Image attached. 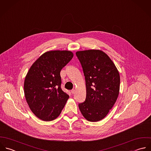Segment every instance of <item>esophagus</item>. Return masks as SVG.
Here are the masks:
<instances>
[{
	"label": "esophagus",
	"instance_id": "34e87169",
	"mask_svg": "<svg viewBox=\"0 0 151 151\" xmlns=\"http://www.w3.org/2000/svg\"><path fill=\"white\" fill-rule=\"evenodd\" d=\"M71 93H72V94H75V93H76V90H75L74 89H73V90H71Z\"/></svg>",
	"mask_w": 151,
	"mask_h": 151
}]
</instances>
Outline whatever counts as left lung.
<instances>
[{"label":"left lung","mask_w":151,"mask_h":151,"mask_svg":"<svg viewBox=\"0 0 151 151\" xmlns=\"http://www.w3.org/2000/svg\"><path fill=\"white\" fill-rule=\"evenodd\" d=\"M83 68L86 99L78 104L84 117L97 122L106 116L117 100L120 86L119 72L110 58L99 50L76 53Z\"/></svg>","instance_id":"left-lung-1"}]
</instances>
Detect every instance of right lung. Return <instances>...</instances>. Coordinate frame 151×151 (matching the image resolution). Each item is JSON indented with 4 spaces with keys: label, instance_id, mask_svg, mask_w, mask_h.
<instances>
[{
    "label": "right lung",
    "instance_id": "right-lung-1",
    "mask_svg": "<svg viewBox=\"0 0 151 151\" xmlns=\"http://www.w3.org/2000/svg\"><path fill=\"white\" fill-rule=\"evenodd\" d=\"M70 51H50L32 65L24 80L26 101L39 119L50 121L57 118L69 96L61 88L60 71L72 59Z\"/></svg>",
    "mask_w": 151,
    "mask_h": 151
}]
</instances>
